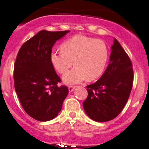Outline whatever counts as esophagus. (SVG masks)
<instances>
[{
  "instance_id": "34e87169",
  "label": "esophagus",
  "mask_w": 149,
  "mask_h": 149,
  "mask_svg": "<svg viewBox=\"0 0 149 149\" xmlns=\"http://www.w3.org/2000/svg\"><path fill=\"white\" fill-rule=\"evenodd\" d=\"M75 88H76V87H75V86H69V93L72 92L73 90H75Z\"/></svg>"
}]
</instances>
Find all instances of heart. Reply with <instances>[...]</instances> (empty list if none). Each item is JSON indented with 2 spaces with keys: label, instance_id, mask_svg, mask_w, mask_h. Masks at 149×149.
Wrapping results in <instances>:
<instances>
[{
  "label": "heart",
  "instance_id": "obj_1",
  "mask_svg": "<svg viewBox=\"0 0 149 149\" xmlns=\"http://www.w3.org/2000/svg\"><path fill=\"white\" fill-rule=\"evenodd\" d=\"M109 59V49L102 40L75 36L63 42L61 50H54L50 61L56 71L64 74L73 64L76 67L62 77L65 84H76L86 78L94 80L103 74Z\"/></svg>",
  "mask_w": 149,
  "mask_h": 149
}]
</instances>
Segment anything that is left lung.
I'll use <instances>...</instances> for the list:
<instances>
[{"instance_id": "1", "label": "left lung", "mask_w": 149, "mask_h": 149, "mask_svg": "<svg viewBox=\"0 0 149 149\" xmlns=\"http://www.w3.org/2000/svg\"><path fill=\"white\" fill-rule=\"evenodd\" d=\"M133 78L130 59L115 38L104 74L94 84L87 86L88 96L83 104L87 115L97 122L115 118L127 103Z\"/></svg>"}]
</instances>
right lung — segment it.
<instances>
[{
  "label": "right lung",
  "mask_w": 149,
  "mask_h": 149,
  "mask_svg": "<svg viewBox=\"0 0 149 149\" xmlns=\"http://www.w3.org/2000/svg\"><path fill=\"white\" fill-rule=\"evenodd\" d=\"M70 31L42 30L22 45L14 67L15 88L24 111L38 121L54 119L60 112L69 93L50 61L56 41Z\"/></svg>",
  "instance_id": "obj_1"
}]
</instances>
